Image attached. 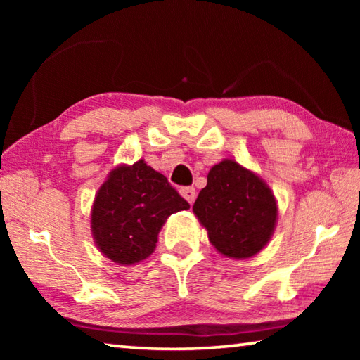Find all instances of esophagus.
<instances>
[{"instance_id": "esophagus-1", "label": "esophagus", "mask_w": 360, "mask_h": 360, "mask_svg": "<svg viewBox=\"0 0 360 360\" xmlns=\"http://www.w3.org/2000/svg\"><path fill=\"white\" fill-rule=\"evenodd\" d=\"M181 195L187 200L188 203L192 205L193 200H195V195H197V192H195L193 187H182V188H181Z\"/></svg>"}]
</instances>
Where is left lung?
Returning <instances> with one entry per match:
<instances>
[{
    "label": "left lung",
    "mask_w": 360,
    "mask_h": 360,
    "mask_svg": "<svg viewBox=\"0 0 360 360\" xmlns=\"http://www.w3.org/2000/svg\"><path fill=\"white\" fill-rule=\"evenodd\" d=\"M193 212L219 252L248 259L270 240L278 208L271 191L259 176L233 160H224L211 168Z\"/></svg>",
    "instance_id": "left-lung-1"
}]
</instances>
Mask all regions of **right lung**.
I'll return each mask as SVG.
<instances>
[{
    "label": "right lung",
    "instance_id": "obj_1",
    "mask_svg": "<svg viewBox=\"0 0 360 360\" xmlns=\"http://www.w3.org/2000/svg\"><path fill=\"white\" fill-rule=\"evenodd\" d=\"M188 208L165 176L144 160L119 167L96 193L92 208L95 241L115 264H136L154 252L167 217Z\"/></svg>",
    "mask_w": 360,
    "mask_h": 360
}]
</instances>
